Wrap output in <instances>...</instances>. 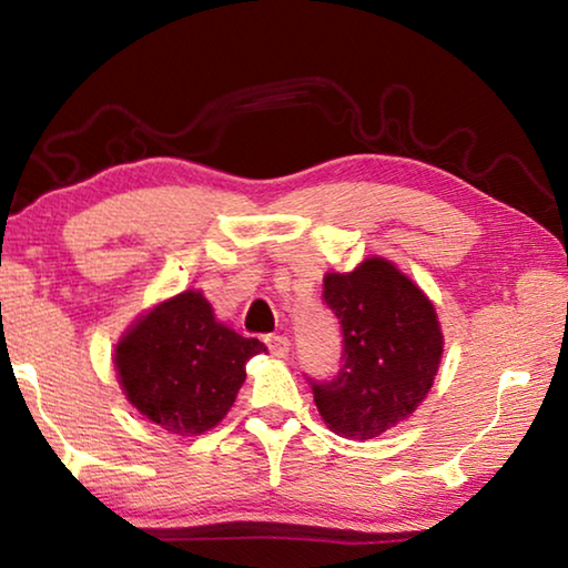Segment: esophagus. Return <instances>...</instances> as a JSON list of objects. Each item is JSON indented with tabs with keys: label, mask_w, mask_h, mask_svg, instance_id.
Instances as JSON below:
<instances>
[{
	"label": "esophagus",
	"mask_w": 568,
	"mask_h": 568,
	"mask_svg": "<svg viewBox=\"0 0 568 568\" xmlns=\"http://www.w3.org/2000/svg\"><path fill=\"white\" fill-rule=\"evenodd\" d=\"M265 345H267V348H271V353L275 355V358H285L287 351H291V341H287L285 335H267Z\"/></svg>",
	"instance_id": "esophagus-1"
}]
</instances>
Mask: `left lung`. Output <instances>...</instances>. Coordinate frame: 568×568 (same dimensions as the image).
<instances>
[{
    "label": "left lung",
    "mask_w": 568,
    "mask_h": 568,
    "mask_svg": "<svg viewBox=\"0 0 568 568\" xmlns=\"http://www.w3.org/2000/svg\"><path fill=\"white\" fill-rule=\"evenodd\" d=\"M323 297L343 331L338 376L313 383L333 434L368 440L406 420L426 400L444 355V333L428 295L386 257L351 273H325Z\"/></svg>",
    "instance_id": "obj_1"
}]
</instances>
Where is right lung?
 <instances>
[{
    "mask_svg": "<svg viewBox=\"0 0 568 568\" xmlns=\"http://www.w3.org/2000/svg\"><path fill=\"white\" fill-rule=\"evenodd\" d=\"M267 351L220 323L200 291H185L142 313L114 348L122 393L168 434L200 436L233 408L245 363Z\"/></svg>",
    "mask_w": 568,
    "mask_h": 568,
    "instance_id": "1",
    "label": "right lung"
}]
</instances>
